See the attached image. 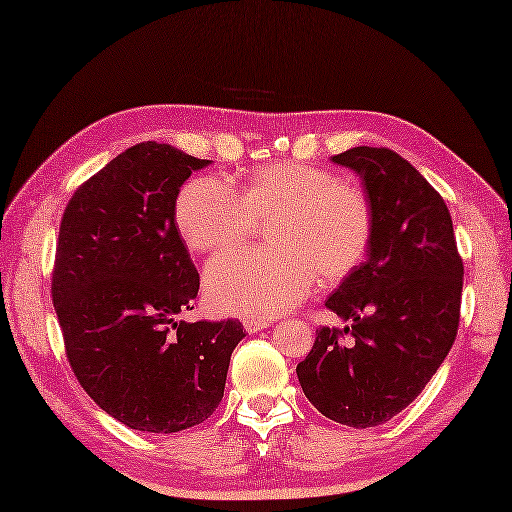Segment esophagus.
Wrapping results in <instances>:
<instances>
[{"label":"esophagus","mask_w":512,"mask_h":512,"mask_svg":"<svg viewBox=\"0 0 512 512\" xmlns=\"http://www.w3.org/2000/svg\"><path fill=\"white\" fill-rule=\"evenodd\" d=\"M244 328H246L250 334H255V332H259V330L270 328V321H262V319H246V321H244Z\"/></svg>","instance_id":"1"}]
</instances>
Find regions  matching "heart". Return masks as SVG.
<instances>
[{
	"instance_id": "obj_1",
	"label": "heart",
	"mask_w": 512,
	"mask_h": 512,
	"mask_svg": "<svg viewBox=\"0 0 512 512\" xmlns=\"http://www.w3.org/2000/svg\"><path fill=\"white\" fill-rule=\"evenodd\" d=\"M273 248L215 257L204 292L220 312L270 319L295 308L314 281L336 284L363 264L372 242V209L352 184L306 162L250 171L235 193L220 178H193L176 202V226L193 253L235 248L268 222Z\"/></svg>"
}]
</instances>
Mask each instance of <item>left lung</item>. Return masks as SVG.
Here are the masks:
<instances>
[{"label":"left lung","instance_id":"1","mask_svg":"<svg viewBox=\"0 0 512 512\" xmlns=\"http://www.w3.org/2000/svg\"><path fill=\"white\" fill-rule=\"evenodd\" d=\"M352 169L372 209L365 262L325 301L343 330H317L297 365L303 394L325 418L367 429L411 405L458 334L464 266L442 195L385 147L332 158Z\"/></svg>","mask_w":512,"mask_h":512}]
</instances>
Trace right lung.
<instances>
[{
    "label": "right lung",
    "mask_w": 512,
    "mask_h": 512,
    "mask_svg": "<svg viewBox=\"0 0 512 512\" xmlns=\"http://www.w3.org/2000/svg\"><path fill=\"white\" fill-rule=\"evenodd\" d=\"M211 160L140 143L65 206L52 303L81 387L129 429L178 433L220 405L244 325L180 321L200 277L176 226L180 187Z\"/></svg>",
    "instance_id": "obj_1"
}]
</instances>
